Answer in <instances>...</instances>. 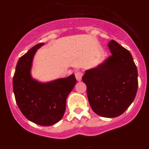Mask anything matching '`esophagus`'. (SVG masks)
I'll return each mask as SVG.
<instances>
[{
	"label": "esophagus",
	"instance_id": "obj_1",
	"mask_svg": "<svg viewBox=\"0 0 149 149\" xmlns=\"http://www.w3.org/2000/svg\"><path fill=\"white\" fill-rule=\"evenodd\" d=\"M75 77H76V78H77V79L78 81H81V79H82V72H81V71H76L75 72Z\"/></svg>",
	"mask_w": 149,
	"mask_h": 149
}]
</instances>
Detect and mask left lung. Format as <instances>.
Segmentation results:
<instances>
[{
    "instance_id": "8db88e82",
    "label": "left lung",
    "mask_w": 149,
    "mask_h": 149,
    "mask_svg": "<svg viewBox=\"0 0 149 149\" xmlns=\"http://www.w3.org/2000/svg\"><path fill=\"white\" fill-rule=\"evenodd\" d=\"M111 55L95 68L86 70L82 81L92 109L101 117H116L130 107L138 88V72L130 52L113 40Z\"/></svg>"
}]
</instances>
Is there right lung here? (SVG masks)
Segmentation results:
<instances>
[{
  "instance_id": "1",
  "label": "right lung",
  "mask_w": 149,
  "mask_h": 149,
  "mask_svg": "<svg viewBox=\"0 0 149 149\" xmlns=\"http://www.w3.org/2000/svg\"><path fill=\"white\" fill-rule=\"evenodd\" d=\"M39 43L19 59L13 79V88L19 108L25 117L40 126L55 124L63 117L66 102L77 83L74 74L42 82L32 78V61Z\"/></svg>"
}]
</instances>
